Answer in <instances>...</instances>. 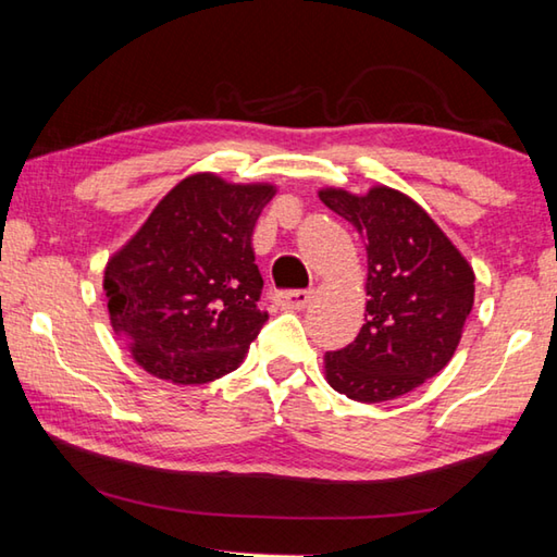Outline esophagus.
<instances>
[{"instance_id": "1", "label": "esophagus", "mask_w": 557, "mask_h": 557, "mask_svg": "<svg viewBox=\"0 0 557 557\" xmlns=\"http://www.w3.org/2000/svg\"><path fill=\"white\" fill-rule=\"evenodd\" d=\"M312 299L309 289H280L275 292V305L282 309H305Z\"/></svg>"}]
</instances>
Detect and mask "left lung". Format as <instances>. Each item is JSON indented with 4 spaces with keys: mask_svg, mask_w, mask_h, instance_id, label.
<instances>
[{
    "mask_svg": "<svg viewBox=\"0 0 557 557\" xmlns=\"http://www.w3.org/2000/svg\"><path fill=\"white\" fill-rule=\"evenodd\" d=\"M354 225L369 252L366 324L326 351V381L358 403H383L437 375L455 356L474 305V272L440 225L408 196L375 186L366 196L319 191Z\"/></svg>",
    "mask_w": 557,
    "mask_h": 557,
    "instance_id": "left-lung-1",
    "label": "left lung"
}]
</instances>
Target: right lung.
<instances>
[{
  "label": "right lung",
  "mask_w": 557,
  "mask_h": 557,
  "mask_svg": "<svg viewBox=\"0 0 557 557\" xmlns=\"http://www.w3.org/2000/svg\"><path fill=\"white\" fill-rule=\"evenodd\" d=\"M272 196L268 184L186 176L110 258V322L147 373L201 385L238 369L268 322L252 228Z\"/></svg>",
  "instance_id": "1"
}]
</instances>
